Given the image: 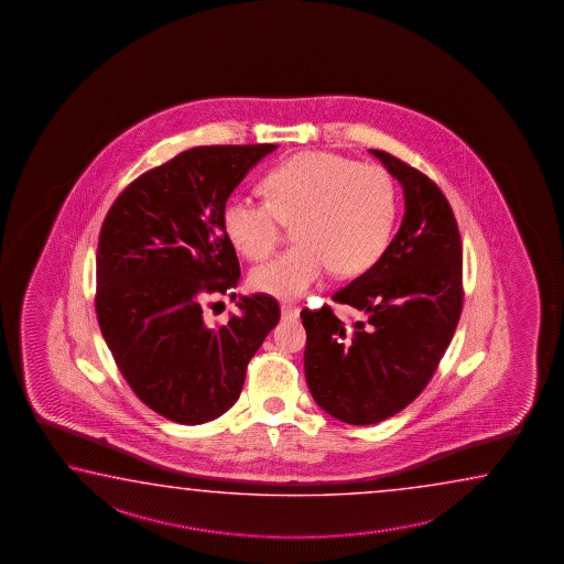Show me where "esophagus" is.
Masks as SVG:
<instances>
[{
	"instance_id": "obj_1",
	"label": "esophagus",
	"mask_w": 564,
	"mask_h": 564,
	"mask_svg": "<svg viewBox=\"0 0 564 564\" xmlns=\"http://www.w3.org/2000/svg\"><path fill=\"white\" fill-rule=\"evenodd\" d=\"M280 314H282L284 319H296L297 315H300V307L284 304V306L280 307Z\"/></svg>"
}]
</instances>
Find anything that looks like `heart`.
I'll return each instance as SVG.
<instances>
[{
	"label": "heart",
	"instance_id": "b5f03b06",
	"mask_svg": "<svg viewBox=\"0 0 564 564\" xmlns=\"http://www.w3.org/2000/svg\"><path fill=\"white\" fill-rule=\"evenodd\" d=\"M268 200L230 197L223 227L249 260L276 249L282 225H296V249L250 274L260 294L294 300L334 270L335 276L364 274L391 245L397 189L379 165L327 152H302L280 163L264 180Z\"/></svg>",
	"mask_w": 564,
	"mask_h": 564
}]
</instances>
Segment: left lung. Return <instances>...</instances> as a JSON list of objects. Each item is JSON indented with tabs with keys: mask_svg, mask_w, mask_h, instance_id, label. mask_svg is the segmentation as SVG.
I'll list each match as a JSON object with an SVG mask.
<instances>
[{
	"mask_svg": "<svg viewBox=\"0 0 564 564\" xmlns=\"http://www.w3.org/2000/svg\"><path fill=\"white\" fill-rule=\"evenodd\" d=\"M401 183L404 217L381 260L335 292L361 319L302 310L304 369L314 401L367 426L409 406L429 384L462 314V240L448 199L424 173L369 150Z\"/></svg>",
	"mask_w": 564,
	"mask_h": 564,
	"instance_id": "left-lung-1",
	"label": "left lung"
}]
</instances>
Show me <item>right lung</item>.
Here are the masks:
<instances>
[{"mask_svg":"<svg viewBox=\"0 0 564 564\" xmlns=\"http://www.w3.org/2000/svg\"><path fill=\"white\" fill-rule=\"evenodd\" d=\"M274 143L200 145L130 183L96 250V317L135 397L177 424L219 419L239 399L252 355L280 319L267 294L239 296L213 329L200 300L227 294L239 258L223 227L230 193Z\"/></svg>","mask_w":564,"mask_h":564,"instance_id":"obj_1","label":"right lung"}]
</instances>
